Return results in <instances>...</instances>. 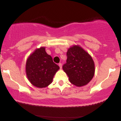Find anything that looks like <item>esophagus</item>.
Returning <instances> with one entry per match:
<instances>
[{"label":"esophagus","instance_id":"esophagus-1","mask_svg":"<svg viewBox=\"0 0 121 121\" xmlns=\"http://www.w3.org/2000/svg\"><path fill=\"white\" fill-rule=\"evenodd\" d=\"M59 67L60 68V69L62 68V64H61V63H59Z\"/></svg>","mask_w":121,"mask_h":121}]
</instances>
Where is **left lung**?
<instances>
[{"mask_svg": "<svg viewBox=\"0 0 121 121\" xmlns=\"http://www.w3.org/2000/svg\"><path fill=\"white\" fill-rule=\"evenodd\" d=\"M66 55V63L62 69L68 76L70 82L77 87L87 85L95 73V65L91 56L78 45L68 48Z\"/></svg>", "mask_w": 121, "mask_h": 121, "instance_id": "1", "label": "left lung"}]
</instances>
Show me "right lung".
I'll return each instance as SVG.
<instances>
[{"label":"right lung","mask_w":121,"mask_h":121,"mask_svg":"<svg viewBox=\"0 0 121 121\" xmlns=\"http://www.w3.org/2000/svg\"><path fill=\"white\" fill-rule=\"evenodd\" d=\"M60 67L53 61L45 51V47L37 48L27 58L26 73L28 80L34 86L43 88L52 82Z\"/></svg>","instance_id":"obj_1"}]
</instances>
